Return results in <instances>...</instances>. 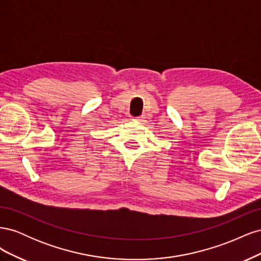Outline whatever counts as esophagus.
<instances>
[{"instance_id":"34e87169","label":"esophagus","mask_w":261,"mask_h":261,"mask_svg":"<svg viewBox=\"0 0 261 261\" xmlns=\"http://www.w3.org/2000/svg\"><path fill=\"white\" fill-rule=\"evenodd\" d=\"M144 115H141V116H137V117H135V120H137V121H143L144 120Z\"/></svg>"}]
</instances>
